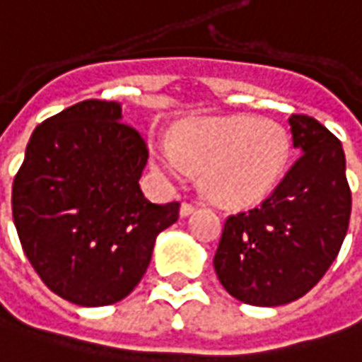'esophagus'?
Returning a JSON list of instances; mask_svg holds the SVG:
<instances>
[{
    "label": "esophagus",
    "mask_w": 362,
    "mask_h": 362,
    "mask_svg": "<svg viewBox=\"0 0 362 362\" xmlns=\"http://www.w3.org/2000/svg\"><path fill=\"white\" fill-rule=\"evenodd\" d=\"M192 213H194V204H190V202H182L180 217H188V215H192Z\"/></svg>",
    "instance_id": "esophagus-1"
}]
</instances>
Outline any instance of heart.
Masks as SVG:
<instances>
[{"label":"heart","instance_id":"1","mask_svg":"<svg viewBox=\"0 0 362 362\" xmlns=\"http://www.w3.org/2000/svg\"><path fill=\"white\" fill-rule=\"evenodd\" d=\"M291 141L274 120L254 115L197 118L184 122L174 139L149 147L153 170L168 182H186L202 170V190L223 206L264 201L283 178Z\"/></svg>","mask_w":362,"mask_h":362}]
</instances>
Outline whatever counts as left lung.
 I'll use <instances>...</instances> for the list:
<instances>
[{"instance_id":"1","label":"left lung","mask_w":362,"mask_h":362,"mask_svg":"<svg viewBox=\"0 0 362 362\" xmlns=\"http://www.w3.org/2000/svg\"><path fill=\"white\" fill-rule=\"evenodd\" d=\"M301 153L260 206L231 215L213 258L225 291L238 301L276 308L320 283L344 242L351 188L340 141L305 115L288 118Z\"/></svg>"}]
</instances>
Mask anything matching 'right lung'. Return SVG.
Here are the masks:
<instances>
[{
	"instance_id": "add662e5",
	"label": "right lung",
	"mask_w": 362,
	"mask_h": 362,
	"mask_svg": "<svg viewBox=\"0 0 362 362\" xmlns=\"http://www.w3.org/2000/svg\"><path fill=\"white\" fill-rule=\"evenodd\" d=\"M122 106L86 100L34 129L11 188L26 258L42 283L83 308L124 299L151 262L180 202L147 201L139 178L149 151L120 122Z\"/></svg>"
}]
</instances>
